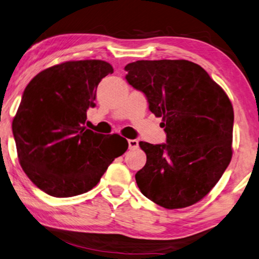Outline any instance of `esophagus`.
<instances>
[{
  "label": "esophagus",
  "mask_w": 259,
  "mask_h": 259,
  "mask_svg": "<svg viewBox=\"0 0 259 259\" xmlns=\"http://www.w3.org/2000/svg\"><path fill=\"white\" fill-rule=\"evenodd\" d=\"M128 147L130 149H137L139 147V141L135 140V139H131V140H128Z\"/></svg>",
  "instance_id": "esophagus-1"
}]
</instances>
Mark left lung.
<instances>
[{
  "mask_svg": "<svg viewBox=\"0 0 259 259\" xmlns=\"http://www.w3.org/2000/svg\"><path fill=\"white\" fill-rule=\"evenodd\" d=\"M126 79L162 117L166 142L140 141L147 155L135 181L145 197L168 209L184 208L207 194L232 160L234 110L204 68L188 60H139Z\"/></svg>",
  "mask_w": 259,
  "mask_h": 259,
  "instance_id": "8db88e82",
  "label": "left lung"
}]
</instances>
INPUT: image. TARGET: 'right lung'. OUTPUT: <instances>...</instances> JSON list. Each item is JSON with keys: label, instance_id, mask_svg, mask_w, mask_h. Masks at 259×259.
Instances as JSON below:
<instances>
[{"label": "right lung", "instance_id": "1", "mask_svg": "<svg viewBox=\"0 0 259 259\" xmlns=\"http://www.w3.org/2000/svg\"><path fill=\"white\" fill-rule=\"evenodd\" d=\"M113 68L102 60L67 61L42 70L24 90L13 120L18 160L31 182L52 197L85 193L128 142L84 126L96 90Z\"/></svg>", "mask_w": 259, "mask_h": 259}]
</instances>
